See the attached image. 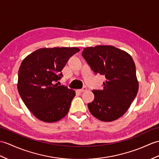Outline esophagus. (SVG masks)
I'll return each instance as SVG.
<instances>
[{
    "mask_svg": "<svg viewBox=\"0 0 159 159\" xmlns=\"http://www.w3.org/2000/svg\"><path fill=\"white\" fill-rule=\"evenodd\" d=\"M87 89L86 87H83V89H79V90H77V91H78L79 92H80V93H82V92H84V91H87Z\"/></svg>",
    "mask_w": 159,
    "mask_h": 159,
    "instance_id": "1",
    "label": "esophagus"
}]
</instances>
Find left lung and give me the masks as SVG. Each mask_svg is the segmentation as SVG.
Segmentation results:
<instances>
[{
  "mask_svg": "<svg viewBox=\"0 0 159 159\" xmlns=\"http://www.w3.org/2000/svg\"><path fill=\"white\" fill-rule=\"evenodd\" d=\"M82 55L94 73L106 78L102 90L92 91L94 99L88 104L89 112L102 121L118 119L127 111L138 91L132 57L112 45L84 48Z\"/></svg>",
  "mask_w": 159,
  "mask_h": 159,
  "instance_id": "left-lung-1",
  "label": "left lung"
}]
</instances>
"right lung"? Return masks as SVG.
Listing matches in <instances>:
<instances>
[{
  "label": "right lung",
  "mask_w": 159,
  "mask_h": 159,
  "mask_svg": "<svg viewBox=\"0 0 159 159\" xmlns=\"http://www.w3.org/2000/svg\"><path fill=\"white\" fill-rule=\"evenodd\" d=\"M77 47L41 48L22 61L18 71L17 90L25 105L40 120L54 123L68 114L75 91L55 82Z\"/></svg>",
  "instance_id": "right-lung-1"
}]
</instances>
